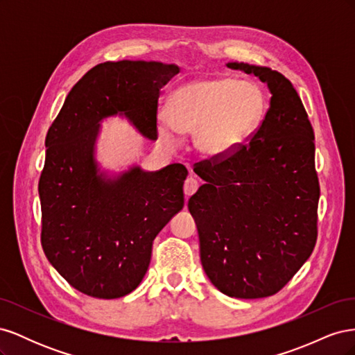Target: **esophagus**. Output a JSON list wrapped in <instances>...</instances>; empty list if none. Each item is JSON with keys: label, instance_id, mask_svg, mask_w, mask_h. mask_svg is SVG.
<instances>
[{"label": "esophagus", "instance_id": "obj_1", "mask_svg": "<svg viewBox=\"0 0 355 355\" xmlns=\"http://www.w3.org/2000/svg\"><path fill=\"white\" fill-rule=\"evenodd\" d=\"M198 189V180L194 178H188L185 180V185H184V192H185V197H191L194 192Z\"/></svg>", "mask_w": 355, "mask_h": 355}]
</instances>
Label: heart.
<instances>
[{"label":"heart","instance_id":"heart-1","mask_svg":"<svg viewBox=\"0 0 355 355\" xmlns=\"http://www.w3.org/2000/svg\"><path fill=\"white\" fill-rule=\"evenodd\" d=\"M266 110L254 83L211 77L180 85L168 96L167 115L157 120V133L167 146L194 133V148L207 161H225L250 141Z\"/></svg>","mask_w":355,"mask_h":355}]
</instances>
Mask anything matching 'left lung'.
<instances>
[{
    "instance_id": "1",
    "label": "left lung",
    "mask_w": 355,
    "mask_h": 355,
    "mask_svg": "<svg viewBox=\"0 0 355 355\" xmlns=\"http://www.w3.org/2000/svg\"><path fill=\"white\" fill-rule=\"evenodd\" d=\"M271 93L249 145L194 168L204 184L188 201L202 270L223 295L266 297L283 288L313 253L320 198L314 130L293 84L268 67L228 62Z\"/></svg>"
}]
</instances>
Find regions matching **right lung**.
I'll use <instances>...</instances> for the list:
<instances>
[{
    "label": "right lung",
    "instance_id": "add662e5",
    "mask_svg": "<svg viewBox=\"0 0 355 355\" xmlns=\"http://www.w3.org/2000/svg\"><path fill=\"white\" fill-rule=\"evenodd\" d=\"M179 71L157 60L99 63L73 85L49 128L38 184L41 244L53 268L84 295L133 292L157 234L184 209L185 166L146 171L132 164L116 173L98 161L102 123L111 116L157 141L159 90Z\"/></svg>",
    "mask_w": 355,
    "mask_h": 355
}]
</instances>
